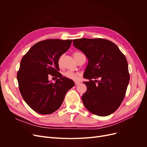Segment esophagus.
Returning a JSON list of instances; mask_svg holds the SVG:
<instances>
[{
    "label": "esophagus",
    "instance_id": "34e87169",
    "mask_svg": "<svg viewBox=\"0 0 147 147\" xmlns=\"http://www.w3.org/2000/svg\"><path fill=\"white\" fill-rule=\"evenodd\" d=\"M80 84V82H75V84L76 85H79V84Z\"/></svg>",
    "mask_w": 147,
    "mask_h": 147
}]
</instances>
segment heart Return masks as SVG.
Returning <instances> with one entry per match:
<instances>
[{"label": "heart", "instance_id": "b5f03b06", "mask_svg": "<svg viewBox=\"0 0 147 147\" xmlns=\"http://www.w3.org/2000/svg\"><path fill=\"white\" fill-rule=\"evenodd\" d=\"M81 53L80 52H75L73 55H79V54H80ZM61 59L62 58L60 57L59 58V60H58V64L60 65L61 64ZM64 76L66 77L67 78L69 79H71V80H76L78 79V76L79 74L78 73H74L73 71H67L66 72L64 73Z\"/></svg>", "mask_w": 147, "mask_h": 147}]
</instances>
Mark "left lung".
<instances>
[{
    "instance_id": "obj_1",
    "label": "left lung",
    "mask_w": 147,
    "mask_h": 147,
    "mask_svg": "<svg viewBox=\"0 0 147 147\" xmlns=\"http://www.w3.org/2000/svg\"><path fill=\"white\" fill-rule=\"evenodd\" d=\"M75 48L84 53L88 64L83 78L87 87L82 96L86 109L99 116H107L117 110L126 94L130 76L125 56L117 46L103 38H78ZM100 79L96 84L92 79Z\"/></svg>"
}]
</instances>
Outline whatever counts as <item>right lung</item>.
Wrapping results in <instances>:
<instances>
[{
	"instance_id": "add662e5",
	"label": "right lung",
	"mask_w": 147,
	"mask_h": 147,
	"mask_svg": "<svg viewBox=\"0 0 147 147\" xmlns=\"http://www.w3.org/2000/svg\"><path fill=\"white\" fill-rule=\"evenodd\" d=\"M71 42L69 39L40 41L21 61L17 73L20 93L28 105L38 113L50 114L59 109L68 90L75 85L72 80L58 71L59 58ZM49 74L59 78L55 83L49 80Z\"/></svg>"
}]
</instances>
